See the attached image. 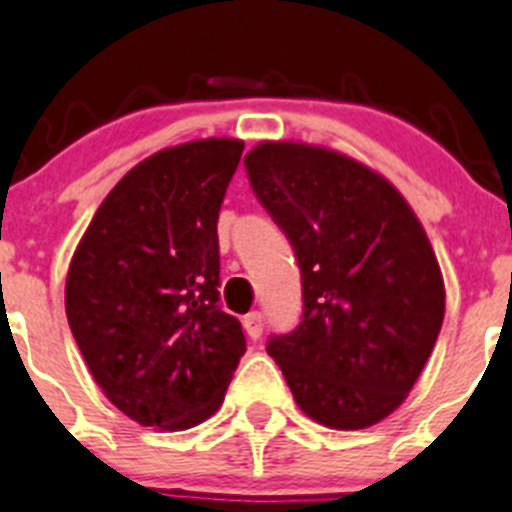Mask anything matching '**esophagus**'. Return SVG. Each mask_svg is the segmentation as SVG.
Returning a JSON list of instances; mask_svg holds the SVG:
<instances>
[{
	"mask_svg": "<svg viewBox=\"0 0 512 512\" xmlns=\"http://www.w3.org/2000/svg\"><path fill=\"white\" fill-rule=\"evenodd\" d=\"M245 328H247V333H250L252 341H257V338L262 336V328H265V321H262L260 310H255V313L247 315V318H245Z\"/></svg>",
	"mask_w": 512,
	"mask_h": 512,
	"instance_id": "obj_1",
	"label": "esophagus"
}]
</instances>
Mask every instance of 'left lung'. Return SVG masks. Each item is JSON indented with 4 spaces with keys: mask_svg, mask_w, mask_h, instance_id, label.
<instances>
[{
    "mask_svg": "<svg viewBox=\"0 0 512 512\" xmlns=\"http://www.w3.org/2000/svg\"><path fill=\"white\" fill-rule=\"evenodd\" d=\"M245 166L303 280V318L270 336L267 353L318 424L381 422L442 328L444 283L424 227L394 184L331 148L262 141Z\"/></svg>",
    "mask_w": 512,
    "mask_h": 512,
    "instance_id": "left-lung-1",
    "label": "left lung"
}]
</instances>
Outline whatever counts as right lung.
<instances>
[{
    "mask_svg": "<svg viewBox=\"0 0 512 512\" xmlns=\"http://www.w3.org/2000/svg\"><path fill=\"white\" fill-rule=\"evenodd\" d=\"M242 148L202 138L148 156L103 199L70 262V331L95 384L143 427L212 417L247 348L217 290V219Z\"/></svg>",
    "mask_w": 512,
    "mask_h": 512,
    "instance_id": "obj_1",
    "label": "right lung"
}]
</instances>
